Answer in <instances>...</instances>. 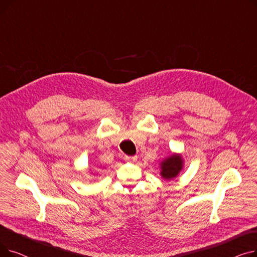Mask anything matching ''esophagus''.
<instances>
[{
	"mask_svg": "<svg viewBox=\"0 0 257 257\" xmlns=\"http://www.w3.org/2000/svg\"><path fill=\"white\" fill-rule=\"evenodd\" d=\"M124 158L128 163H132V161H136L138 159V156H125Z\"/></svg>",
	"mask_w": 257,
	"mask_h": 257,
	"instance_id": "1",
	"label": "esophagus"
}]
</instances>
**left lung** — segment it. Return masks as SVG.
<instances>
[{
    "mask_svg": "<svg viewBox=\"0 0 257 257\" xmlns=\"http://www.w3.org/2000/svg\"><path fill=\"white\" fill-rule=\"evenodd\" d=\"M183 168V159L179 154H172L160 164V175L167 180L177 177Z\"/></svg>",
    "mask_w": 257,
    "mask_h": 257,
    "instance_id": "1",
    "label": "left lung"
}]
</instances>
